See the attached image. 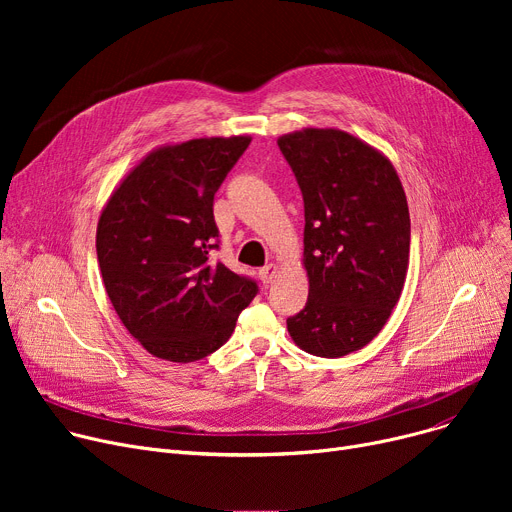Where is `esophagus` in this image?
I'll return each instance as SVG.
<instances>
[{
    "label": "esophagus",
    "mask_w": 512,
    "mask_h": 512,
    "mask_svg": "<svg viewBox=\"0 0 512 512\" xmlns=\"http://www.w3.org/2000/svg\"><path fill=\"white\" fill-rule=\"evenodd\" d=\"M276 274H278V265L270 263V265H265V267H261V270H259V280L263 284H270L276 278Z\"/></svg>",
    "instance_id": "esophagus-1"
}]
</instances>
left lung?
I'll use <instances>...</instances> for the list:
<instances>
[{
  "instance_id": "8db88e82",
  "label": "left lung",
  "mask_w": 512,
  "mask_h": 512,
  "mask_svg": "<svg viewBox=\"0 0 512 512\" xmlns=\"http://www.w3.org/2000/svg\"><path fill=\"white\" fill-rule=\"evenodd\" d=\"M278 145L305 201L309 299L286 319L288 334L309 355L344 357L382 332L405 286V188L380 149L344 130H294Z\"/></svg>"
}]
</instances>
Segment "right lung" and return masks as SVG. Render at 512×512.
I'll use <instances>...</instances> for the list:
<instances>
[{
	"mask_svg": "<svg viewBox=\"0 0 512 512\" xmlns=\"http://www.w3.org/2000/svg\"><path fill=\"white\" fill-rule=\"evenodd\" d=\"M249 134L149 151L114 188L97 222L101 278L120 321L147 353L172 363L211 355L230 338L257 284L213 263V195Z\"/></svg>",
	"mask_w": 512,
	"mask_h": 512,
	"instance_id": "1",
	"label": "right lung"
}]
</instances>
